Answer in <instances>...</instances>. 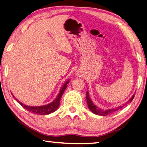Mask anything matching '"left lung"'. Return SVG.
<instances>
[{
    "mask_svg": "<svg viewBox=\"0 0 147 147\" xmlns=\"http://www.w3.org/2000/svg\"><path fill=\"white\" fill-rule=\"evenodd\" d=\"M134 94L132 95V96L131 97L130 99H129L128 100V101H127V103L125 104H123V105H120L119 107H117L116 108H113L111 109H107V110H103V109H101L100 108H98L96 107V105H95L93 102L92 101L91 99H90V97H89V92H87L86 93V98H87V105L89 107V109L90 110V111H92L93 113L95 114H97V115H100V116H105L107 115H109V114H110L111 113H114V112H115L116 111L119 110V109H121L123 107L126 105V104L129 103L130 102H131L132 101V100L134 99Z\"/></svg>",
    "mask_w": 147,
    "mask_h": 147,
    "instance_id": "8db88e82",
    "label": "left lung"
}]
</instances>
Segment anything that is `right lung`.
<instances>
[{
  "instance_id": "right-lung-1",
  "label": "right lung",
  "mask_w": 147,
  "mask_h": 147,
  "mask_svg": "<svg viewBox=\"0 0 147 147\" xmlns=\"http://www.w3.org/2000/svg\"><path fill=\"white\" fill-rule=\"evenodd\" d=\"M69 83V80H67V82L65 83V84L63 85V86L60 88V90L59 93L58 94L57 98H56L55 99L52 101V102H51L49 104H47V105H42V106H36V107L28 106L17 100H17V102L19 104H20L21 106H22L24 108L26 109L28 111L30 112V113L36 114H40V115H47V114H49L57 110V109L60 105V101L61 98H62V96L63 94V92H64ZM13 97H15L14 96H13Z\"/></svg>"
}]
</instances>
